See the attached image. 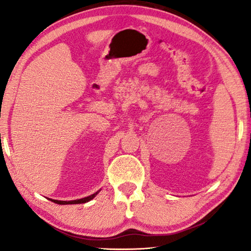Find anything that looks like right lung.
Masks as SVG:
<instances>
[{
  "instance_id": "right-lung-1",
  "label": "right lung",
  "mask_w": 251,
  "mask_h": 251,
  "mask_svg": "<svg viewBox=\"0 0 251 251\" xmlns=\"http://www.w3.org/2000/svg\"><path fill=\"white\" fill-rule=\"evenodd\" d=\"M97 193H99V192H97ZM97 193L93 194V195H91V196H88V197H85V198H82V199H77V201H56V203H58V205H73V203H84V202H87V201H92V199L96 196Z\"/></svg>"
}]
</instances>
